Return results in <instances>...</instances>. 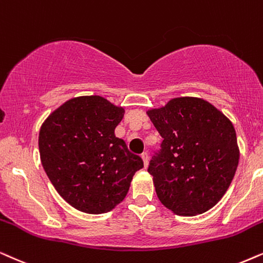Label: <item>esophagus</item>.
Listing matches in <instances>:
<instances>
[{"label":"esophagus","mask_w":263,"mask_h":263,"mask_svg":"<svg viewBox=\"0 0 263 263\" xmlns=\"http://www.w3.org/2000/svg\"><path fill=\"white\" fill-rule=\"evenodd\" d=\"M142 160H143V163H144V167L145 168L148 167V163H149V155H148V153H143L142 154Z\"/></svg>","instance_id":"esophagus-1"}]
</instances>
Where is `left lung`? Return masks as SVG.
Masks as SVG:
<instances>
[{"label":"left lung","instance_id":"obj_1","mask_svg":"<svg viewBox=\"0 0 263 263\" xmlns=\"http://www.w3.org/2000/svg\"><path fill=\"white\" fill-rule=\"evenodd\" d=\"M146 114L163 138L148 167L161 203L184 216L209 211L225 195L239 161L232 122L197 97H178Z\"/></svg>","mask_w":263,"mask_h":263}]
</instances>
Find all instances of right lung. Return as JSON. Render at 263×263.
Masks as SVG:
<instances>
[{
	"mask_svg": "<svg viewBox=\"0 0 263 263\" xmlns=\"http://www.w3.org/2000/svg\"><path fill=\"white\" fill-rule=\"evenodd\" d=\"M124 113L101 96H80L65 102L42 125V166L59 195L80 212H110L143 168L141 157L114 135Z\"/></svg>",
	"mask_w": 263,
	"mask_h": 263,
	"instance_id": "right-lung-1",
	"label": "right lung"
}]
</instances>
